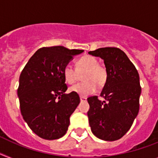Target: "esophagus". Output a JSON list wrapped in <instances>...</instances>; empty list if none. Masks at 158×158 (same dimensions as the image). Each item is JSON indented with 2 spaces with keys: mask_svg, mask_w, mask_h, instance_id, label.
<instances>
[{
  "mask_svg": "<svg viewBox=\"0 0 158 158\" xmlns=\"http://www.w3.org/2000/svg\"><path fill=\"white\" fill-rule=\"evenodd\" d=\"M80 100H81V101H86V100H87V97L83 96V95H80Z\"/></svg>",
  "mask_w": 158,
  "mask_h": 158,
  "instance_id": "obj_1",
  "label": "esophagus"
}]
</instances>
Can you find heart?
I'll list each match as a JSON object with an SVG mask.
<instances>
[{"label":"heart","mask_w":158,"mask_h":158,"mask_svg":"<svg viewBox=\"0 0 158 158\" xmlns=\"http://www.w3.org/2000/svg\"><path fill=\"white\" fill-rule=\"evenodd\" d=\"M82 75L83 82L72 86L70 91L83 96L94 93L97 86L103 87L107 82L108 71L104 66L98 63L96 58L91 55H83L75 62V69L70 65L65 66L63 70L64 79L69 84H73Z\"/></svg>","instance_id":"obj_1"}]
</instances>
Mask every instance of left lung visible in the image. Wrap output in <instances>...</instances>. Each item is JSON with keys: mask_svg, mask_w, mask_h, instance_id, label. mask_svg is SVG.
I'll return each instance as SVG.
<instances>
[{"mask_svg": "<svg viewBox=\"0 0 158 158\" xmlns=\"http://www.w3.org/2000/svg\"><path fill=\"white\" fill-rule=\"evenodd\" d=\"M104 59L108 79L100 96L87 98V112L91 132L108 141L119 140L132 126L140 108L141 87L137 70L125 53L116 47H104L89 51Z\"/></svg>", "mask_w": 158, "mask_h": 158, "instance_id": "left-lung-1", "label": "left lung"}]
</instances>
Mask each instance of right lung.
Returning a JSON list of instances; mask_svg holds the SVG:
<instances>
[{
    "instance_id": "right-lung-1",
    "label": "right lung",
    "mask_w": 158,
    "mask_h": 158,
    "mask_svg": "<svg viewBox=\"0 0 158 158\" xmlns=\"http://www.w3.org/2000/svg\"><path fill=\"white\" fill-rule=\"evenodd\" d=\"M83 50L57 46L38 49L28 61L19 78L18 95L23 119L33 132L46 140L64 136L70 116L80 99L75 92L65 94L63 70Z\"/></svg>"
}]
</instances>
